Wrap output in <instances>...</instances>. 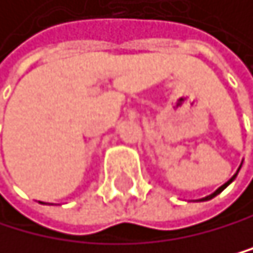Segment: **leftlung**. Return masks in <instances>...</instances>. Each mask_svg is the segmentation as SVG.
Wrapping results in <instances>:
<instances>
[{
  "label": "left lung",
  "mask_w": 253,
  "mask_h": 253,
  "mask_svg": "<svg viewBox=\"0 0 253 253\" xmlns=\"http://www.w3.org/2000/svg\"><path fill=\"white\" fill-rule=\"evenodd\" d=\"M239 169H241V167H239ZM239 169H238V172H239ZM238 172H236V173H234V175H233V177H231L230 180H228V182H226L225 185H221V186H220V188H218L217 191H215L213 194H211V196H207V198H204V199H199V201H207V199H212L213 196H217V194H218V193H221V191H223V190L226 188V186H228V185H230V183L233 182V180H234V178H236V175H238Z\"/></svg>",
  "instance_id": "8db88e82"
}]
</instances>
